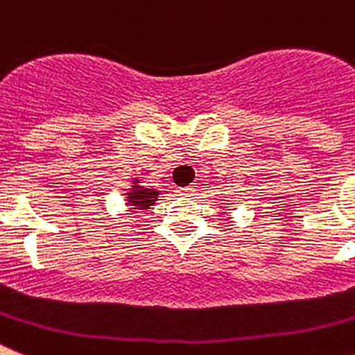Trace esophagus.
I'll return each instance as SVG.
<instances>
[{
    "label": "esophagus",
    "mask_w": 355,
    "mask_h": 355,
    "mask_svg": "<svg viewBox=\"0 0 355 355\" xmlns=\"http://www.w3.org/2000/svg\"><path fill=\"white\" fill-rule=\"evenodd\" d=\"M193 192H196V188H193V187L175 188V196H180V197H192Z\"/></svg>",
    "instance_id": "esophagus-1"
}]
</instances>
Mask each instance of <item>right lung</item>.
<instances>
[{
    "mask_svg": "<svg viewBox=\"0 0 355 355\" xmlns=\"http://www.w3.org/2000/svg\"><path fill=\"white\" fill-rule=\"evenodd\" d=\"M159 192L156 188L144 187L140 178L131 180V188L126 190V205L133 209H149L158 200Z\"/></svg>",
    "mask_w": 355,
    "mask_h": 355,
    "instance_id": "right-lung-1",
    "label": "right lung"
}]
</instances>
